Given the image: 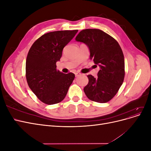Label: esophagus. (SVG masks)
Listing matches in <instances>:
<instances>
[{
  "instance_id": "34e87169",
  "label": "esophagus",
  "mask_w": 151,
  "mask_h": 151,
  "mask_svg": "<svg viewBox=\"0 0 151 151\" xmlns=\"http://www.w3.org/2000/svg\"><path fill=\"white\" fill-rule=\"evenodd\" d=\"M81 75V74L80 72H76V73H75V76H76V77H79V76H80Z\"/></svg>"
}]
</instances>
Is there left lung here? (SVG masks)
<instances>
[{
	"label": "left lung",
	"instance_id": "obj_1",
	"mask_svg": "<svg viewBox=\"0 0 151 151\" xmlns=\"http://www.w3.org/2000/svg\"><path fill=\"white\" fill-rule=\"evenodd\" d=\"M76 40L88 47L91 59L100 67L98 77L88 76L89 83L84 88L86 96L95 102H108L124 80L125 61L120 46L115 39L98 29L82 30Z\"/></svg>",
	"mask_w": 151,
	"mask_h": 151
}]
</instances>
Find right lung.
<instances>
[{"label": "right lung", "mask_w": 151, "mask_h": 151, "mask_svg": "<svg viewBox=\"0 0 151 151\" xmlns=\"http://www.w3.org/2000/svg\"><path fill=\"white\" fill-rule=\"evenodd\" d=\"M78 30L57 31L44 34L32 45L26 62V77L29 88L47 104L61 102L75 78L57 70L62 50Z\"/></svg>", "instance_id": "1"}]
</instances>
